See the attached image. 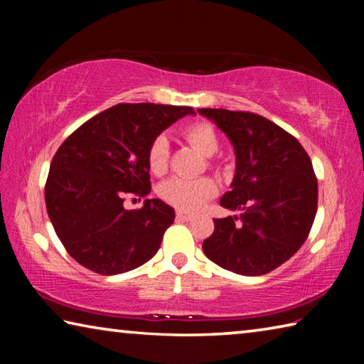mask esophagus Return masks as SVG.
Masks as SVG:
<instances>
[{
	"label": "esophagus",
	"instance_id": "obj_1",
	"mask_svg": "<svg viewBox=\"0 0 364 364\" xmlns=\"http://www.w3.org/2000/svg\"><path fill=\"white\" fill-rule=\"evenodd\" d=\"M193 218H194V215H193V213H186V212H181V210H178V212H176V220L189 221V220H193Z\"/></svg>",
	"mask_w": 364,
	"mask_h": 364
}]
</instances>
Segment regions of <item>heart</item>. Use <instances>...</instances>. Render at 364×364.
<instances>
[{
	"label": "heart",
	"instance_id": "heart-1",
	"mask_svg": "<svg viewBox=\"0 0 364 364\" xmlns=\"http://www.w3.org/2000/svg\"><path fill=\"white\" fill-rule=\"evenodd\" d=\"M188 143L199 151L204 157H212L220 151V136L215 128L207 122H196L183 130ZM170 146L164 134H159L147 151V165L154 175H164L168 170ZM217 194V184L210 178H171L160 186V196L165 202L180 210H196Z\"/></svg>",
	"mask_w": 364,
	"mask_h": 364
}]
</instances>
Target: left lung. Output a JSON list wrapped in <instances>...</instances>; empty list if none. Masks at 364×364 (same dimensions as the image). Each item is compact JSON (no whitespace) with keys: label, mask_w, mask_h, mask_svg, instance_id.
<instances>
[{"label":"left lung","mask_w":364,"mask_h":364,"mask_svg":"<svg viewBox=\"0 0 364 364\" xmlns=\"http://www.w3.org/2000/svg\"><path fill=\"white\" fill-rule=\"evenodd\" d=\"M230 138L236 173L221 207L239 215L215 218L202 249L232 273L260 276L281 267L310 234L318 208V180L306 151L291 133L262 115L199 109Z\"/></svg>","instance_id":"obj_1"}]
</instances>
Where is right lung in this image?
Returning a JSON list of instances; mask_svg holds the SVG:
<instances>
[{
	"mask_svg": "<svg viewBox=\"0 0 364 364\" xmlns=\"http://www.w3.org/2000/svg\"><path fill=\"white\" fill-rule=\"evenodd\" d=\"M193 107L117 104L85 122L53 157L45 186L48 217L69 255L97 274L127 273L157 254L175 210L146 199L127 210V196L151 193L147 151Z\"/></svg>",
	"mask_w": 364,
	"mask_h": 364,
	"instance_id": "obj_1",
	"label": "right lung"
}]
</instances>
